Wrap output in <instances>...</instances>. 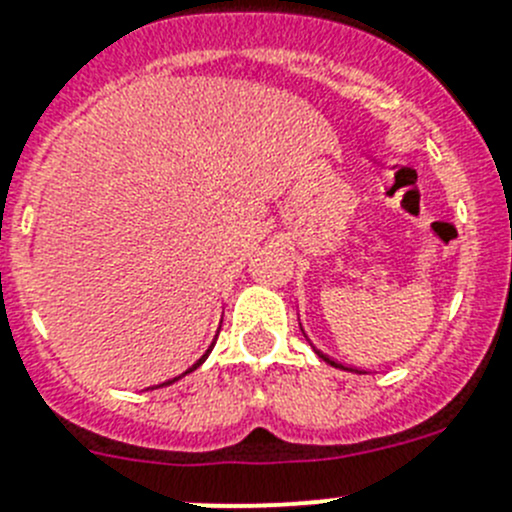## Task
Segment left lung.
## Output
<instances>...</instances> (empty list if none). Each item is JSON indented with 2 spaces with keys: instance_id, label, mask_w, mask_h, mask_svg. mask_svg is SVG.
<instances>
[{
  "instance_id": "1",
  "label": "left lung",
  "mask_w": 512,
  "mask_h": 512,
  "mask_svg": "<svg viewBox=\"0 0 512 512\" xmlns=\"http://www.w3.org/2000/svg\"><path fill=\"white\" fill-rule=\"evenodd\" d=\"M301 332H304V329H301ZM314 352H316V354H319V357H321V359H324V362H326V364H332V367H337V369H344V367H342V364H337V362H334V359H329V357H326V354H321V352H319V349H314Z\"/></svg>"
}]
</instances>
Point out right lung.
Instances as JSON below:
<instances>
[{"label": "right lung", "instance_id": "right-lung-1", "mask_svg": "<svg viewBox=\"0 0 512 512\" xmlns=\"http://www.w3.org/2000/svg\"><path fill=\"white\" fill-rule=\"evenodd\" d=\"M223 321V319H221ZM208 354H211V347H208V352L206 354H203V357L201 359H198V362L196 364H193V367L191 369H188V372H193V369H196V367H201V364L203 362H206V357H208ZM188 372H183V374H188ZM183 374H180V377H183ZM180 377H175V379H180ZM175 379H168V382H163V384H173L175 382ZM163 384H158V387H163Z\"/></svg>", "mask_w": 512, "mask_h": 512}]
</instances>
